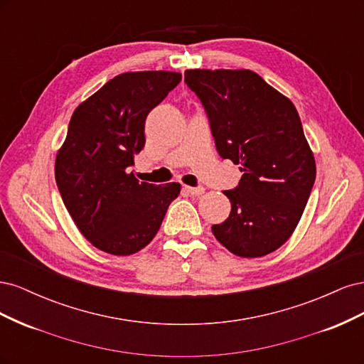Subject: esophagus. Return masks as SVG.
Instances as JSON below:
<instances>
[{"label": "esophagus", "instance_id": "34e87169", "mask_svg": "<svg viewBox=\"0 0 364 364\" xmlns=\"http://www.w3.org/2000/svg\"><path fill=\"white\" fill-rule=\"evenodd\" d=\"M183 190L188 193V194H191V196H200V194L205 193L203 186H188V185H185Z\"/></svg>", "mask_w": 364, "mask_h": 364}]
</instances>
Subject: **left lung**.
Returning a JSON list of instances; mask_svg holds the SVG:
<instances>
[{"instance_id": "left-lung-1", "label": "left lung", "mask_w": 364, "mask_h": 364, "mask_svg": "<svg viewBox=\"0 0 364 364\" xmlns=\"http://www.w3.org/2000/svg\"><path fill=\"white\" fill-rule=\"evenodd\" d=\"M223 159L241 165L230 214L213 234L243 258L281 247L299 223L316 181V162L294 105L249 70H188Z\"/></svg>"}]
</instances>
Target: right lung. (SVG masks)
<instances>
[{
    "mask_svg": "<svg viewBox=\"0 0 364 364\" xmlns=\"http://www.w3.org/2000/svg\"><path fill=\"white\" fill-rule=\"evenodd\" d=\"M182 80L179 73H124L75 109L56 156L62 200L83 237L112 255L146 247L181 185L139 182L129 167L144 149L149 112Z\"/></svg>",
    "mask_w": 364,
    "mask_h": 364,
    "instance_id": "obj_1",
    "label": "right lung"
}]
</instances>
